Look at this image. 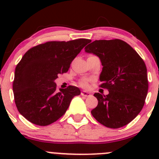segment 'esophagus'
<instances>
[{
    "label": "esophagus",
    "instance_id": "1",
    "mask_svg": "<svg viewBox=\"0 0 159 159\" xmlns=\"http://www.w3.org/2000/svg\"><path fill=\"white\" fill-rule=\"evenodd\" d=\"M81 96H84V97H89V96L91 95V93L88 92V91H82L81 93Z\"/></svg>",
    "mask_w": 159,
    "mask_h": 159
}]
</instances>
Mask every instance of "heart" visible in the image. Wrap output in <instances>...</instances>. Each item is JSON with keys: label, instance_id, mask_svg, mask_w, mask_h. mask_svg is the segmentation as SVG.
Returning a JSON list of instances; mask_svg holds the SVG:
<instances>
[{"label": "heart", "instance_id": "b5f03b06", "mask_svg": "<svg viewBox=\"0 0 159 159\" xmlns=\"http://www.w3.org/2000/svg\"><path fill=\"white\" fill-rule=\"evenodd\" d=\"M79 84L80 86H81V87H87L88 81H86V80H81V81H80Z\"/></svg>", "mask_w": 159, "mask_h": 159}]
</instances>
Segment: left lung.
<instances>
[{
  "label": "left lung",
  "instance_id": "8db88e82",
  "mask_svg": "<svg viewBox=\"0 0 159 159\" xmlns=\"http://www.w3.org/2000/svg\"><path fill=\"white\" fill-rule=\"evenodd\" d=\"M85 51L100 58L103 66L100 87L109 93H95L98 103L91 111L103 125L118 129L131 122L142 111L148 94L147 68L139 54L120 39L96 40Z\"/></svg>",
  "mask_w": 159,
  "mask_h": 159
}]
</instances>
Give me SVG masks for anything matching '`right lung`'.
Segmentation results:
<instances>
[{"instance_id":"obj_1","label":"right lung","mask_w":159,"mask_h":159,"mask_svg":"<svg viewBox=\"0 0 159 159\" xmlns=\"http://www.w3.org/2000/svg\"><path fill=\"white\" fill-rule=\"evenodd\" d=\"M91 40L48 41L28 50L17 65L13 81L16 107L27 120L46 126L63 116L78 87L57 90L54 80L66 73L70 63Z\"/></svg>"}]
</instances>
